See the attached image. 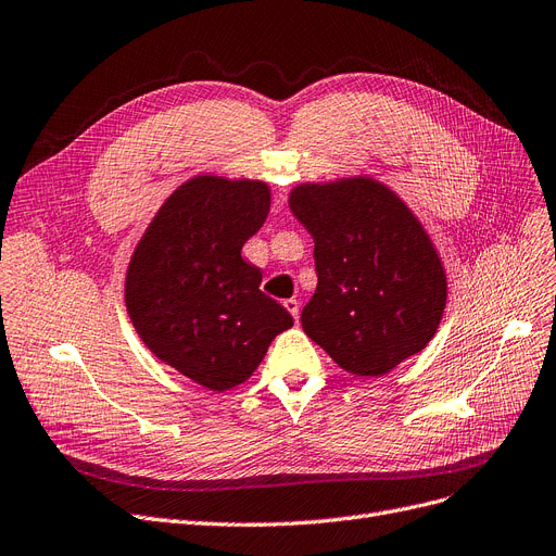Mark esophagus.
<instances>
[{"mask_svg":"<svg viewBox=\"0 0 556 556\" xmlns=\"http://www.w3.org/2000/svg\"><path fill=\"white\" fill-rule=\"evenodd\" d=\"M283 306H286V309H289V314H291L295 320L300 318V302H298V300H293V298L286 300Z\"/></svg>","mask_w":556,"mask_h":556,"instance_id":"34e87169","label":"esophagus"}]
</instances>
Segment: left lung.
Here are the masks:
<instances>
[{
	"mask_svg": "<svg viewBox=\"0 0 556 556\" xmlns=\"http://www.w3.org/2000/svg\"><path fill=\"white\" fill-rule=\"evenodd\" d=\"M289 205L314 238L318 286L306 337L343 371L380 378L421 353L446 304V275L421 222L387 185L304 182Z\"/></svg>",
	"mask_w": 556,
	"mask_h": 556,
	"instance_id": "obj_1",
	"label": "left lung"
}]
</instances>
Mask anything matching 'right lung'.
I'll return each mask as SVG.
<instances>
[{
	"label": "right lung",
	"mask_w": 556,
	"mask_h": 556,
	"mask_svg": "<svg viewBox=\"0 0 556 556\" xmlns=\"http://www.w3.org/2000/svg\"><path fill=\"white\" fill-rule=\"evenodd\" d=\"M270 213L261 180L197 176L162 203L126 275V306L164 364L213 392L250 378L293 325L240 252Z\"/></svg>",
	"instance_id": "add662e5"
}]
</instances>
